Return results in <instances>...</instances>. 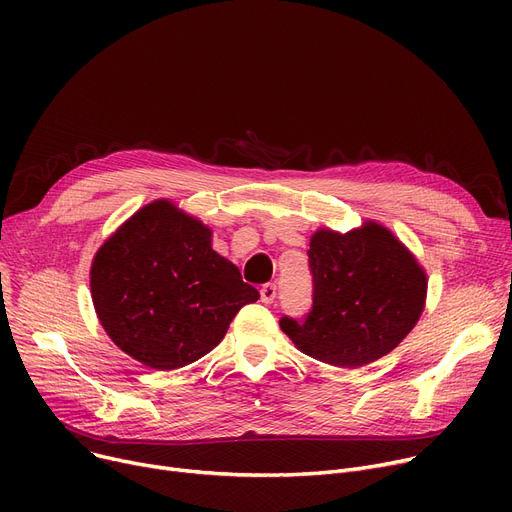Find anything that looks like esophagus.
I'll return each mask as SVG.
<instances>
[{
    "label": "esophagus",
    "mask_w": 512,
    "mask_h": 512,
    "mask_svg": "<svg viewBox=\"0 0 512 512\" xmlns=\"http://www.w3.org/2000/svg\"><path fill=\"white\" fill-rule=\"evenodd\" d=\"M276 292H278L276 284H263L261 286V303L272 305L274 299H276Z\"/></svg>",
    "instance_id": "1"
}]
</instances>
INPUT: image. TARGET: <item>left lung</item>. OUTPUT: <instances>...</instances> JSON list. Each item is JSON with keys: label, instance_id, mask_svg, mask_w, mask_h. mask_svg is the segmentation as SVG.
Masks as SVG:
<instances>
[{"label": "left lung", "instance_id": "left-lung-1", "mask_svg": "<svg viewBox=\"0 0 512 512\" xmlns=\"http://www.w3.org/2000/svg\"><path fill=\"white\" fill-rule=\"evenodd\" d=\"M309 247L313 305L303 319L284 315L282 332L301 353L336 367L394 351L425 305L427 278L413 253L375 222L346 234L317 230Z\"/></svg>", "mask_w": 512, "mask_h": 512}]
</instances>
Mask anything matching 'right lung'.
I'll use <instances>...</instances> for the list:
<instances>
[{"label": "right lung", "mask_w": 512, "mask_h": 512, "mask_svg": "<svg viewBox=\"0 0 512 512\" xmlns=\"http://www.w3.org/2000/svg\"><path fill=\"white\" fill-rule=\"evenodd\" d=\"M91 297L116 346L168 371L218 346L259 292L211 249L205 224L159 199L103 242L91 265Z\"/></svg>", "instance_id": "right-lung-1"}]
</instances>
